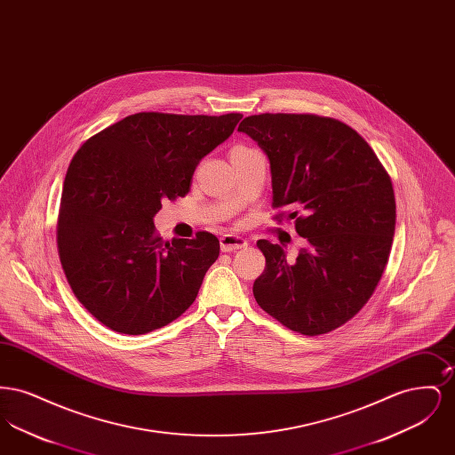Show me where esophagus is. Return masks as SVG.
Wrapping results in <instances>:
<instances>
[{
	"instance_id": "obj_1",
	"label": "esophagus",
	"mask_w": 455,
	"mask_h": 455,
	"mask_svg": "<svg viewBox=\"0 0 455 455\" xmlns=\"http://www.w3.org/2000/svg\"><path fill=\"white\" fill-rule=\"evenodd\" d=\"M220 247H221V252H234V251L247 247V240L238 237V235L227 234V235L220 237Z\"/></svg>"
}]
</instances>
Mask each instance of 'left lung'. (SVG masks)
<instances>
[{"instance_id":"8db88e82","label":"left lung","mask_w":455,"mask_h":455,"mask_svg":"<svg viewBox=\"0 0 455 455\" xmlns=\"http://www.w3.org/2000/svg\"><path fill=\"white\" fill-rule=\"evenodd\" d=\"M238 131L267 155L273 208H288L307 240L293 262L280 243L258 242L266 267L252 288L256 302L303 336L347 324L389 260L395 230L389 173L356 131L332 117L266 112L245 117Z\"/></svg>"}]
</instances>
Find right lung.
Instances as JSON below:
<instances>
[{"label": "right lung", "instance_id": "add662e5", "mask_svg": "<svg viewBox=\"0 0 455 455\" xmlns=\"http://www.w3.org/2000/svg\"><path fill=\"white\" fill-rule=\"evenodd\" d=\"M240 119L235 112H138L75 153L63 184L58 252L75 297L99 323L138 336L193 305L220 242L210 232L164 242L153 217L164 199L189 193L201 158Z\"/></svg>", "mask_w": 455, "mask_h": 455}]
</instances>
